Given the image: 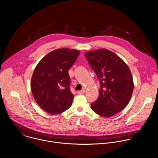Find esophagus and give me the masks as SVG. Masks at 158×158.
I'll return each mask as SVG.
<instances>
[{
  "mask_svg": "<svg viewBox=\"0 0 158 158\" xmlns=\"http://www.w3.org/2000/svg\"><path fill=\"white\" fill-rule=\"evenodd\" d=\"M85 89H82L81 91H78L77 93H78V94H84V93H85Z\"/></svg>",
  "mask_w": 158,
  "mask_h": 158,
  "instance_id": "34e87169",
  "label": "esophagus"
}]
</instances>
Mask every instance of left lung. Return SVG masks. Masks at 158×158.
<instances>
[{"mask_svg":"<svg viewBox=\"0 0 158 158\" xmlns=\"http://www.w3.org/2000/svg\"><path fill=\"white\" fill-rule=\"evenodd\" d=\"M85 56L100 83L99 98L91 108L100 116L111 117L131 100L134 90L131 70L121 57L106 49L89 52Z\"/></svg>","mask_w":158,"mask_h":158,"instance_id":"8db88e82","label":"left lung"}]
</instances>
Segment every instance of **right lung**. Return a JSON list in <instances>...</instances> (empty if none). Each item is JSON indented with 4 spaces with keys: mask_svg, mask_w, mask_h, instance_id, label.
I'll return each instance as SVG.
<instances>
[{
    "mask_svg": "<svg viewBox=\"0 0 158 158\" xmlns=\"http://www.w3.org/2000/svg\"><path fill=\"white\" fill-rule=\"evenodd\" d=\"M80 54L74 49H57L47 54L35 67L31 78V91L37 104L52 114L69 108L73 94L70 89L68 70Z\"/></svg>",
    "mask_w": 158,
    "mask_h": 158,
    "instance_id": "obj_1",
    "label": "right lung"
}]
</instances>
